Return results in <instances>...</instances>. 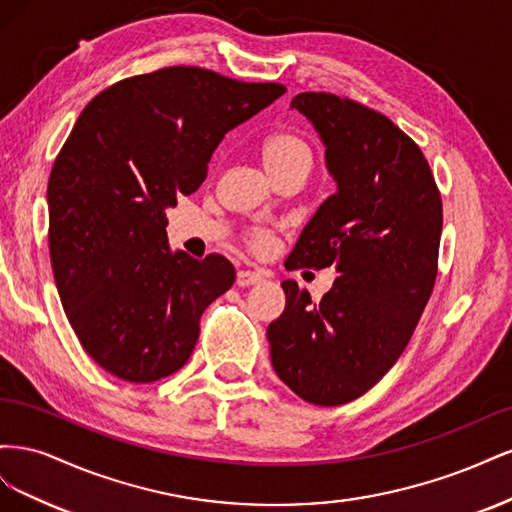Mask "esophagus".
Listing matches in <instances>:
<instances>
[{"mask_svg":"<svg viewBox=\"0 0 512 512\" xmlns=\"http://www.w3.org/2000/svg\"><path fill=\"white\" fill-rule=\"evenodd\" d=\"M260 282H265V275L260 271H239L237 273V286L247 288V286H256Z\"/></svg>","mask_w":512,"mask_h":512,"instance_id":"obj_1","label":"esophagus"}]
</instances>
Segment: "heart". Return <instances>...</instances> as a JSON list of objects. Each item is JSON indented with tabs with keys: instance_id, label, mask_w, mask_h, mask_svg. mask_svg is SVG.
Returning a JSON list of instances; mask_svg holds the SVG:
<instances>
[{
	"instance_id": "heart-1",
	"label": "heart",
	"mask_w": 512,
	"mask_h": 512,
	"mask_svg": "<svg viewBox=\"0 0 512 512\" xmlns=\"http://www.w3.org/2000/svg\"><path fill=\"white\" fill-rule=\"evenodd\" d=\"M260 156L271 175L282 168H290V166L309 168V164H312V149H309L307 141L301 134L290 132V130L269 134L260 145ZM250 243L254 250L262 252L271 245V235L265 230H254Z\"/></svg>"
}]
</instances>
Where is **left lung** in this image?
Instances as JSON below:
<instances>
[{"label": "left lung", "mask_w": 512, "mask_h": 512, "mask_svg": "<svg viewBox=\"0 0 512 512\" xmlns=\"http://www.w3.org/2000/svg\"><path fill=\"white\" fill-rule=\"evenodd\" d=\"M290 108L320 134L337 190L286 267H333L337 277L318 303L282 282L271 363L309 404L342 406L378 384L410 342L436 284L442 200L423 151L389 117L322 91L294 96Z\"/></svg>", "instance_id": "left-lung-1"}]
</instances>
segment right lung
Instances as JSON below:
<instances>
[{"mask_svg": "<svg viewBox=\"0 0 512 512\" xmlns=\"http://www.w3.org/2000/svg\"><path fill=\"white\" fill-rule=\"evenodd\" d=\"M284 91L173 66L104 89L76 119L46 190L49 250L72 329L108 374L145 384L188 363L235 267L170 250L166 209L200 188L226 132Z\"/></svg>", "mask_w": 512, "mask_h": 512, "instance_id": "right-lung-1", "label": "right lung"}]
</instances>
